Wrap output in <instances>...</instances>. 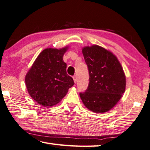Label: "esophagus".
Returning a JSON list of instances; mask_svg holds the SVG:
<instances>
[{"label":"esophagus","mask_w":150,"mask_h":150,"mask_svg":"<svg viewBox=\"0 0 150 150\" xmlns=\"http://www.w3.org/2000/svg\"><path fill=\"white\" fill-rule=\"evenodd\" d=\"M73 81H74V83H77V76L76 75H74L73 77Z\"/></svg>","instance_id":"obj_1"}]
</instances>
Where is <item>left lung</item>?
I'll use <instances>...</instances> for the list:
<instances>
[{
	"label": "left lung",
	"instance_id": "8db88e82",
	"mask_svg": "<svg viewBox=\"0 0 150 150\" xmlns=\"http://www.w3.org/2000/svg\"><path fill=\"white\" fill-rule=\"evenodd\" d=\"M88 66V88L80 93L84 106L94 113L108 112L114 108L126 88V76L118 58L112 52L99 45L82 48Z\"/></svg>",
	"mask_w": 150,
	"mask_h": 150
}]
</instances>
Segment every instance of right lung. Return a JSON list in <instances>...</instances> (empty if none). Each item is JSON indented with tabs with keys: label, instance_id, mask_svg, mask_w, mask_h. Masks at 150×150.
Masks as SVG:
<instances>
[{
	"label": "right lung",
	"instance_id": "obj_1",
	"mask_svg": "<svg viewBox=\"0 0 150 150\" xmlns=\"http://www.w3.org/2000/svg\"><path fill=\"white\" fill-rule=\"evenodd\" d=\"M68 49L69 46L45 48L26 73L28 93L40 105L52 107L58 103L74 84L73 79L67 74V64L63 59Z\"/></svg>",
	"mask_w": 150,
	"mask_h": 150
}]
</instances>
